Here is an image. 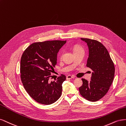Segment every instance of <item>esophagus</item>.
<instances>
[{
	"mask_svg": "<svg viewBox=\"0 0 126 126\" xmlns=\"http://www.w3.org/2000/svg\"><path fill=\"white\" fill-rule=\"evenodd\" d=\"M74 79V77L73 76H72V75H67L66 76V79Z\"/></svg>",
	"mask_w": 126,
	"mask_h": 126,
	"instance_id": "esophagus-1",
	"label": "esophagus"
}]
</instances>
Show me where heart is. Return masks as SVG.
I'll return each mask as SVG.
<instances>
[{
	"label": "heart",
	"instance_id": "obj_1",
	"mask_svg": "<svg viewBox=\"0 0 126 126\" xmlns=\"http://www.w3.org/2000/svg\"><path fill=\"white\" fill-rule=\"evenodd\" d=\"M79 51H84L82 47H81L80 46H77V45L74 46L73 48V51L74 53L75 52H79ZM62 54H61V57H62Z\"/></svg>",
	"mask_w": 126,
	"mask_h": 126
}]
</instances>
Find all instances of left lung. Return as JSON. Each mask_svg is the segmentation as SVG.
<instances>
[{
    "mask_svg": "<svg viewBox=\"0 0 126 126\" xmlns=\"http://www.w3.org/2000/svg\"><path fill=\"white\" fill-rule=\"evenodd\" d=\"M87 44L89 56L86 66L92 70L91 80L82 79L80 94L91 101L99 100L107 94L112 83L115 66L110 55L102 43L95 40L81 38Z\"/></svg>",
    "mask_w": 126,
    "mask_h": 126,
    "instance_id": "1",
    "label": "left lung"
}]
</instances>
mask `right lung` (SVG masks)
<instances>
[{
	"mask_svg": "<svg viewBox=\"0 0 126 126\" xmlns=\"http://www.w3.org/2000/svg\"><path fill=\"white\" fill-rule=\"evenodd\" d=\"M66 42L61 40L35 42L23 53L20 78L28 94L36 102L50 105L61 96L65 75L61 74L53 82L48 79L57 63L58 53Z\"/></svg>",
	"mask_w": 126,
	"mask_h": 126,
	"instance_id": "add662e5",
	"label": "right lung"
}]
</instances>
